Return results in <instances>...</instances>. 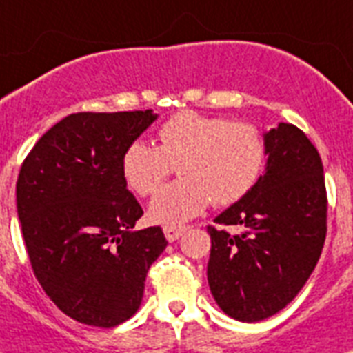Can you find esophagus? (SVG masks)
Wrapping results in <instances>:
<instances>
[{"label":"esophagus","mask_w":353,"mask_h":353,"mask_svg":"<svg viewBox=\"0 0 353 353\" xmlns=\"http://www.w3.org/2000/svg\"><path fill=\"white\" fill-rule=\"evenodd\" d=\"M185 231H188V227L183 225H164V236L168 238V241L179 240Z\"/></svg>","instance_id":"esophagus-1"}]
</instances>
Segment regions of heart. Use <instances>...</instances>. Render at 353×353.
Wrapping results in <instances>:
<instances>
[{
	"label": "heart",
	"mask_w": 353,
	"mask_h": 353,
	"mask_svg": "<svg viewBox=\"0 0 353 353\" xmlns=\"http://www.w3.org/2000/svg\"><path fill=\"white\" fill-rule=\"evenodd\" d=\"M263 131L245 121L180 112L159 128V145L131 142L122 155V174L137 194L151 196L179 165V182L151 202L159 223H182L214 203L227 208L254 189L267 164Z\"/></svg>",
	"instance_id": "heart-1"
}]
</instances>
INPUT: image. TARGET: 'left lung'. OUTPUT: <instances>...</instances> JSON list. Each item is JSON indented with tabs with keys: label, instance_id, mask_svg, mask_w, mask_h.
Wrapping results in <instances>:
<instances>
[{
	"label": "left lung",
	"instance_id": "obj_1",
	"mask_svg": "<svg viewBox=\"0 0 353 353\" xmlns=\"http://www.w3.org/2000/svg\"><path fill=\"white\" fill-rule=\"evenodd\" d=\"M267 170L254 189L208 225V279L218 307L256 323L292 301L312 274L327 238V188L321 157L294 124L267 135ZM240 225L231 235L223 227Z\"/></svg>",
	"mask_w": 353,
	"mask_h": 353
}]
</instances>
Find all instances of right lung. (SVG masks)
Here are the masks:
<instances>
[{
    "instance_id": "add662e5",
    "label": "right lung",
    "mask_w": 353,
    "mask_h": 353,
    "mask_svg": "<svg viewBox=\"0 0 353 353\" xmlns=\"http://www.w3.org/2000/svg\"><path fill=\"white\" fill-rule=\"evenodd\" d=\"M151 110L72 113L41 137L16 183L28 260L46 296L72 319L112 328L139 310L145 274L168 241L122 174V155L155 121Z\"/></svg>"
}]
</instances>
